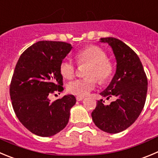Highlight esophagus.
Returning <instances> with one entry per match:
<instances>
[{
	"mask_svg": "<svg viewBox=\"0 0 158 158\" xmlns=\"http://www.w3.org/2000/svg\"><path fill=\"white\" fill-rule=\"evenodd\" d=\"M84 98H85L84 97H82V96L76 97V100H77V101H82V100H83Z\"/></svg>",
	"mask_w": 158,
	"mask_h": 158,
	"instance_id": "obj_1",
	"label": "esophagus"
}]
</instances>
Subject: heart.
<instances>
[{"label": "heart", "mask_w": 158, "mask_h": 158, "mask_svg": "<svg viewBox=\"0 0 158 158\" xmlns=\"http://www.w3.org/2000/svg\"><path fill=\"white\" fill-rule=\"evenodd\" d=\"M79 63H88L90 66L86 72L87 76H95L100 82H106L113 77L114 67L107 58L106 52L97 45H89L82 49L76 55ZM60 72L65 79H72L75 74V66L69 60H64L60 64ZM96 86L94 77L78 79L69 82L67 90L70 94L86 96Z\"/></svg>", "instance_id": "b5f03b06"}]
</instances>
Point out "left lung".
I'll use <instances>...</instances> for the list:
<instances>
[{
    "instance_id": "8db88e82",
    "label": "left lung",
    "mask_w": 158,
    "mask_h": 158,
    "mask_svg": "<svg viewBox=\"0 0 158 158\" xmlns=\"http://www.w3.org/2000/svg\"><path fill=\"white\" fill-rule=\"evenodd\" d=\"M100 42L108 43L116 57V73L102 97L115 100L109 105L98 101L92 112L94 123L102 131L116 134L126 130L141 113L147 94V78L140 59L124 42L116 38H100Z\"/></svg>"
}]
</instances>
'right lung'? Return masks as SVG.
<instances>
[{
    "mask_svg": "<svg viewBox=\"0 0 158 158\" xmlns=\"http://www.w3.org/2000/svg\"><path fill=\"white\" fill-rule=\"evenodd\" d=\"M72 46L63 42L40 41L26 49L15 65L10 97L17 118L27 129L42 137L63 130L76 104L72 94L51 102L50 94L64 89L60 64Z\"/></svg>",
    "mask_w": 158,
    "mask_h": 158,
    "instance_id": "obj_1",
    "label": "right lung"
}]
</instances>
